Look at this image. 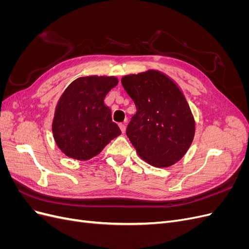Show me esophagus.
<instances>
[{
    "mask_svg": "<svg viewBox=\"0 0 249 249\" xmlns=\"http://www.w3.org/2000/svg\"><path fill=\"white\" fill-rule=\"evenodd\" d=\"M118 125L120 127V130H122V132L124 133V131H125V123H120Z\"/></svg>",
    "mask_w": 249,
    "mask_h": 249,
    "instance_id": "esophagus-1",
    "label": "esophagus"
}]
</instances>
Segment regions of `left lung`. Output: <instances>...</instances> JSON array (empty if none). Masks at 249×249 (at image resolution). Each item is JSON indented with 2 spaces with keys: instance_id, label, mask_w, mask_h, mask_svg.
I'll list each match as a JSON object with an SVG mask.
<instances>
[{
  "instance_id": "left-lung-1",
  "label": "left lung",
  "mask_w": 249,
  "mask_h": 249,
  "mask_svg": "<svg viewBox=\"0 0 249 249\" xmlns=\"http://www.w3.org/2000/svg\"><path fill=\"white\" fill-rule=\"evenodd\" d=\"M137 112L126 136L142 160L155 167H168L189 149L195 120L177 83L159 71L148 70L122 78Z\"/></svg>"
}]
</instances>
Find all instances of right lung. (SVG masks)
Wrapping results in <instances>:
<instances>
[{
    "label": "right lung",
    "instance_id": "1",
    "mask_svg": "<svg viewBox=\"0 0 249 249\" xmlns=\"http://www.w3.org/2000/svg\"><path fill=\"white\" fill-rule=\"evenodd\" d=\"M117 83L115 77H80L64 90L52 124L53 136L64 155L80 161L89 160L122 134L104 103Z\"/></svg>",
    "mask_w": 249,
    "mask_h": 249
}]
</instances>
